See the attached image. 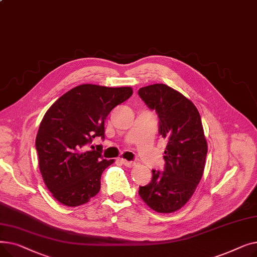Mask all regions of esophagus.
<instances>
[{
  "label": "esophagus",
  "instance_id": "esophagus-1",
  "mask_svg": "<svg viewBox=\"0 0 257 257\" xmlns=\"http://www.w3.org/2000/svg\"><path fill=\"white\" fill-rule=\"evenodd\" d=\"M120 161H121V164H123L127 168H133L134 166H136V163H133V161H128L126 159H121Z\"/></svg>",
  "mask_w": 257,
  "mask_h": 257
}]
</instances>
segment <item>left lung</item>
Instances as JSON below:
<instances>
[{
	"mask_svg": "<svg viewBox=\"0 0 257 257\" xmlns=\"http://www.w3.org/2000/svg\"><path fill=\"white\" fill-rule=\"evenodd\" d=\"M140 97L159 117V133L168 139L166 167L153 170L139 194L151 209L171 213L192 198L203 175L207 142L197 107L176 89L157 83L140 88Z\"/></svg>",
	"mask_w": 257,
	"mask_h": 257,
	"instance_id": "8db88e82",
	"label": "left lung"
}]
</instances>
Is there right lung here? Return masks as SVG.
Listing matches in <instances>:
<instances>
[{"instance_id":"right-lung-1","label":"right lung","mask_w":257,"mask_h":257,"mask_svg":"<svg viewBox=\"0 0 257 257\" xmlns=\"http://www.w3.org/2000/svg\"><path fill=\"white\" fill-rule=\"evenodd\" d=\"M131 87L78 85L61 96L44 115L36 136L38 166L52 196L65 206H79L96 196L103 171L114 163L101 157L102 146L88 149L94 138H105L104 121L128 100Z\"/></svg>"}]
</instances>
